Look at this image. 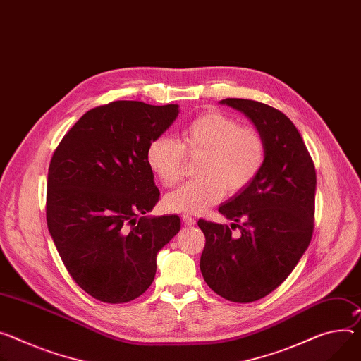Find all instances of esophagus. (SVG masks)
<instances>
[{"mask_svg":"<svg viewBox=\"0 0 361 361\" xmlns=\"http://www.w3.org/2000/svg\"><path fill=\"white\" fill-rule=\"evenodd\" d=\"M182 219H183V223L186 224V226H193L197 223V219L193 218V216H190V215H188V214H183L182 215Z\"/></svg>","mask_w":361,"mask_h":361,"instance_id":"obj_1","label":"esophagus"}]
</instances>
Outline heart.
Masks as SVG:
<instances>
[{
    "mask_svg": "<svg viewBox=\"0 0 361 361\" xmlns=\"http://www.w3.org/2000/svg\"><path fill=\"white\" fill-rule=\"evenodd\" d=\"M202 153L197 166L200 178L180 185L164 197L173 212L201 214L226 195L240 192L260 173L266 159L262 133L221 111H207L188 121L179 140L157 135L146 149L149 169L164 186H173L182 175L183 154Z\"/></svg>",
    "mask_w": 361,
    "mask_h": 361,
    "instance_id": "b5f03b06",
    "label": "heart"
}]
</instances>
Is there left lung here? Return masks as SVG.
Listing matches in <instances>:
<instances>
[{
	"mask_svg": "<svg viewBox=\"0 0 361 361\" xmlns=\"http://www.w3.org/2000/svg\"><path fill=\"white\" fill-rule=\"evenodd\" d=\"M228 105L250 120L266 143V159L255 180L218 211L238 226L200 219L205 234L201 273L207 285L231 302H255L279 286L307 250L314 230L317 175L295 124L279 109L241 98ZM240 219L243 224L235 225Z\"/></svg>",
	"mask_w": 361,
	"mask_h": 361,
	"instance_id": "8db88e82",
	"label": "left lung"
}]
</instances>
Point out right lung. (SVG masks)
I'll return each instance as SVG.
<instances>
[{"mask_svg": "<svg viewBox=\"0 0 361 361\" xmlns=\"http://www.w3.org/2000/svg\"><path fill=\"white\" fill-rule=\"evenodd\" d=\"M178 114V104L109 102L82 116L53 153L49 233L73 281L98 300L143 295L157 253L180 230L178 215H149L160 192L146 163L149 143Z\"/></svg>", "mask_w": 361, "mask_h": 361, "instance_id": "1", "label": "right lung"}]
</instances>
